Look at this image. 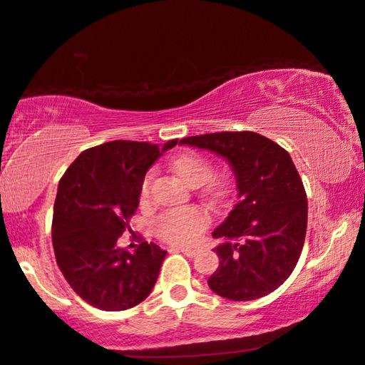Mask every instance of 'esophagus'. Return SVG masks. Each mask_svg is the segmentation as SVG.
Returning <instances> with one entry per match:
<instances>
[{
    "label": "esophagus",
    "instance_id": "1",
    "mask_svg": "<svg viewBox=\"0 0 365 365\" xmlns=\"http://www.w3.org/2000/svg\"><path fill=\"white\" fill-rule=\"evenodd\" d=\"M177 250H180L183 255H187L188 258H193L196 253H198V250H196V248H188V247H178Z\"/></svg>",
    "mask_w": 365,
    "mask_h": 365
}]
</instances>
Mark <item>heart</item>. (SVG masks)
I'll return each mask as SVG.
<instances>
[{"label": "heart", "instance_id": "1", "mask_svg": "<svg viewBox=\"0 0 365 365\" xmlns=\"http://www.w3.org/2000/svg\"><path fill=\"white\" fill-rule=\"evenodd\" d=\"M172 170L190 185H201L211 177V165L205 158L193 151H185L175 155L172 160ZM149 182H151V173H148L141 183V203H144L149 196ZM206 225L207 216L203 210L195 206H182L162 212L155 219L154 230L165 242L185 245L198 239Z\"/></svg>", "mask_w": 365, "mask_h": 365}]
</instances>
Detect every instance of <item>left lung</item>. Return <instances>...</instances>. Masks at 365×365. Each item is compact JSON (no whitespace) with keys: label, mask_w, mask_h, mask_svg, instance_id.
Wrapping results in <instances>:
<instances>
[{"label":"left lung","mask_w":365,"mask_h":365,"mask_svg":"<svg viewBox=\"0 0 365 365\" xmlns=\"http://www.w3.org/2000/svg\"><path fill=\"white\" fill-rule=\"evenodd\" d=\"M180 144L216 153L235 175L237 203L212 230L219 266L207 286L237 302L268 296L296 268L307 230V196L291 155L253 131L210 133Z\"/></svg>","instance_id":"8db88e82"}]
</instances>
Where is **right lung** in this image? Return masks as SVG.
<instances>
[{"label": "right lung", "instance_id": "obj_1", "mask_svg": "<svg viewBox=\"0 0 365 365\" xmlns=\"http://www.w3.org/2000/svg\"><path fill=\"white\" fill-rule=\"evenodd\" d=\"M175 144L110 141L81 153L61 177L51 227L56 263L92 307L126 310L151 294L167 252L153 242L128 252L118 239L140 205L146 172Z\"/></svg>", "mask_w": 365, "mask_h": 365}]
</instances>
